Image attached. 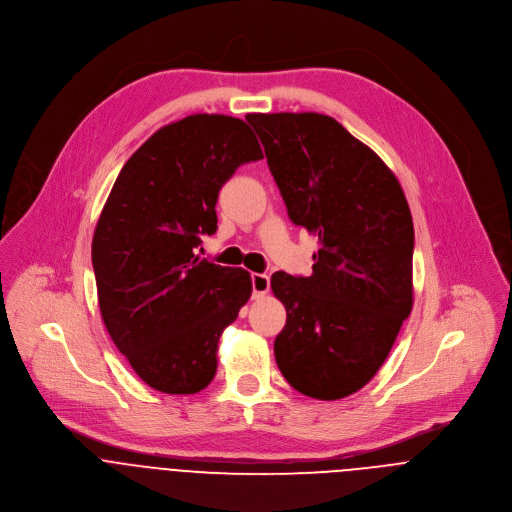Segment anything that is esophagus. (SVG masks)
<instances>
[{"label": "esophagus", "instance_id": "obj_1", "mask_svg": "<svg viewBox=\"0 0 512 512\" xmlns=\"http://www.w3.org/2000/svg\"><path fill=\"white\" fill-rule=\"evenodd\" d=\"M251 285H253V297L261 299L269 293V277L263 273H253L251 275Z\"/></svg>", "mask_w": 512, "mask_h": 512}]
</instances>
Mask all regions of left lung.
Returning <instances> with one entry per match:
<instances>
[{
    "label": "left lung",
    "instance_id": "8db88e82",
    "mask_svg": "<svg viewBox=\"0 0 512 512\" xmlns=\"http://www.w3.org/2000/svg\"><path fill=\"white\" fill-rule=\"evenodd\" d=\"M289 219L319 237L313 275L273 273L287 309L275 359L299 393L337 401L385 363L413 309L415 229L383 159L321 113H249Z\"/></svg>",
    "mask_w": 512,
    "mask_h": 512
}]
</instances>
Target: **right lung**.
<instances>
[{
	"label": "right lung",
	"mask_w": 512,
	"mask_h": 512,
	"mask_svg": "<svg viewBox=\"0 0 512 512\" xmlns=\"http://www.w3.org/2000/svg\"><path fill=\"white\" fill-rule=\"evenodd\" d=\"M263 159L237 117L197 113L155 131L123 165L99 215L91 261L101 319L151 389L193 395L217 371L219 337L251 297L245 269L201 259L219 189Z\"/></svg>",
	"instance_id": "obj_1"
}]
</instances>
